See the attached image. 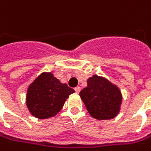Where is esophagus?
<instances>
[{
    "mask_svg": "<svg viewBox=\"0 0 151 151\" xmlns=\"http://www.w3.org/2000/svg\"><path fill=\"white\" fill-rule=\"evenodd\" d=\"M75 91H76V93H80V91H81V87H75Z\"/></svg>",
    "mask_w": 151,
    "mask_h": 151,
    "instance_id": "34e87169",
    "label": "esophagus"
}]
</instances>
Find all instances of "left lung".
Returning <instances> with one entry per match:
<instances>
[{"label":"left lung","mask_w":151,"mask_h":151,"mask_svg":"<svg viewBox=\"0 0 151 151\" xmlns=\"http://www.w3.org/2000/svg\"><path fill=\"white\" fill-rule=\"evenodd\" d=\"M80 96L89 114L98 120L116 116L122 100L119 88L98 76L87 80V87L80 92Z\"/></svg>","instance_id":"8db88e82"}]
</instances>
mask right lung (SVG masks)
I'll list each match as a JSON object with an SVG mask.
<instances>
[{
	"label": "right lung",
	"mask_w": 151,
	"mask_h": 151,
	"mask_svg": "<svg viewBox=\"0 0 151 151\" xmlns=\"http://www.w3.org/2000/svg\"><path fill=\"white\" fill-rule=\"evenodd\" d=\"M75 91L61 83L51 73H43L29 87L26 104L29 112L39 119L54 116Z\"/></svg>",
	"instance_id": "right-lung-1"
}]
</instances>
